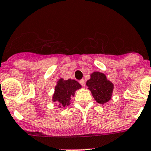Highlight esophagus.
<instances>
[{"instance_id": "34e87169", "label": "esophagus", "mask_w": 151, "mask_h": 151, "mask_svg": "<svg viewBox=\"0 0 151 151\" xmlns=\"http://www.w3.org/2000/svg\"><path fill=\"white\" fill-rule=\"evenodd\" d=\"M80 85H82V86L84 87L85 85V80H81L80 81Z\"/></svg>"}]
</instances>
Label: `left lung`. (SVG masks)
<instances>
[{"mask_svg":"<svg viewBox=\"0 0 151 151\" xmlns=\"http://www.w3.org/2000/svg\"><path fill=\"white\" fill-rule=\"evenodd\" d=\"M86 85L98 103L102 104L110 100L114 85L106 79L104 74L98 71L92 73Z\"/></svg>","mask_w":151,"mask_h":151,"instance_id":"8db88e82","label":"left lung"}]
</instances>
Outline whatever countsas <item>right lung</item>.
<instances>
[{"label":"right lung","mask_w":151,"mask_h":151,"mask_svg":"<svg viewBox=\"0 0 151 151\" xmlns=\"http://www.w3.org/2000/svg\"><path fill=\"white\" fill-rule=\"evenodd\" d=\"M80 88L81 85L76 80L60 79L55 88L52 101L54 102H58L59 107H66L70 104L71 97L74 96L75 91Z\"/></svg>","instance_id":"1"}]
</instances>
